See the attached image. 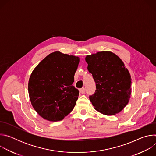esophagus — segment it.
<instances>
[{
	"instance_id": "1",
	"label": "esophagus",
	"mask_w": 156,
	"mask_h": 156,
	"mask_svg": "<svg viewBox=\"0 0 156 156\" xmlns=\"http://www.w3.org/2000/svg\"><path fill=\"white\" fill-rule=\"evenodd\" d=\"M79 91H80V93H81V94H84V92H85L84 88V87H83V88L80 89V90H79Z\"/></svg>"
}]
</instances>
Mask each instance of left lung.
Masks as SVG:
<instances>
[{
  "mask_svg": "<svg viewBox=\"0 0 156 156\" xmlns=\"http://www.w3.org/2000/svg\"><path fill=\"white\" fill-rule=\"evenodd\" d=\"M87 70L96 83L90 96L94 108L106 115H115L127 105L131 93L130 74L122 60L109 51L87 55Z\"/></svg>",
  "mask_w": 156,
  "mask_h": 156,
  "instance_id": "obj_1",
  "label": "left lung"
}]
</instances>
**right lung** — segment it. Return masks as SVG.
Returning a JSON list of instances; mask_svg holds the SVG:
<instances>
[{
	"instance_id": "1",
	"label": "right lung",
	"mask_w": 156,
	"mask_h": 156,
	"mask_svg": "<svg viewBox=\"0 0 156 156\" xmlns=\"http://www.w3.org/2000/svg\"><path fill=\"white\" fill-rule=\"evenodd\" d=\"M78 57L56 51L44 58L33 71L28 83L31 104L37 114L57 122L71 112L79 91L72 85Z\"/></svg>"
}]
</instances>
